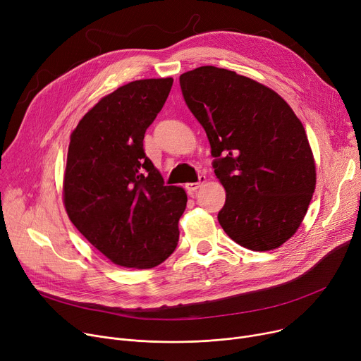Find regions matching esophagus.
<instances>
[{
  "label": "esophagus",
  "instance_id": "1",
  "mask_svg": "<svg viewBox=\"0 0 361 361\" xmlns=\"http://www.w3.org/2000/svg\"><path fill=\"white\" fill-rule=\"evenodd\" d=\"M205 182V176H202V175H200L198 176V182H192V183H186L185 185V189L188 190V194L189 195H194L195 192H197V189L202 185Z\"/></svg>",
  "mask_w": 361,
  "mask_h": 361
}]
</instances>
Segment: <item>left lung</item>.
Returning a JSON list of instances; mask_svg holds the SVG:
<instances>
[{
	"mask_svg": "<svg viewBox=\"0 0 361 361\" xmlns=\"http://www.w3.org/2000/svg\"><path fill=\"white\" fill-rule=\"evenodd\" d=\"M179 82L226 189L223 230L250 250L281 246L302 224L316 185L300 119L280 94L235 71L205 66Z\"/></svg>",
	"mask_w": 361,
	"mask_h": 361,
	"instance_id": "1",
	"label": "left lung"
}]
</instances>
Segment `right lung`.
Listing matches in <instances>:
<instances>
[{
  "label": "right lung",
  "instance_id": "1",
  "mask_svg": "<svg viewBox=\"0 0 361 361\" xmlns=\"http://www.w3.org/2000/svg\"><path fill=\"white\" fill-rule=\"evenodd\" d=\"M173 78L131 81L104 96L71 134L63 204L81 235L114 264L153 268L172 255L188 197L166 186L144 134Z\"/></svg>",
  "mask_w": 361,
  "mask_h": 361
}]
</instances>
